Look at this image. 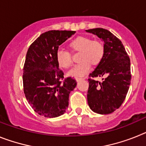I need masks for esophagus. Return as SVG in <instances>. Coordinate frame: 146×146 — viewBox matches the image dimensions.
<instances>
[{"mask_svg": "<svg viewBox=\"0 0 146 146\" xmlns=\"http://www.w3.org/2000/svg\"><path fill=\"white\" fill-rule=\"evenodd\" d=\"M83 79H84L83 78H79V77H76V80L77 82H79V81L83 80Z\"/></svg>", "mask_w": 146, "mask_h": 146, "instance_id": "1", "label": "esophagus"}]
</instances>
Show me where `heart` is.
<instances>
[{
    "label": "heart",
    "instance_id": "obj_1",
    "mask_svg": "<svg viewBox=\"0 0 146 146\" xmlns=\"http://www.w3.org/2000/svg\"><path fill=\"white\" fill-rule=\"evenodd\" d=\"M70 48L73 51L80 52L79 61L69 71L68 74L72 76H83L91 69L92 64L96 65L99 64L104 55V46L98 40H91L87 36H78L70 42ZM56 60L59 67L69 68L73 64V59L69 52L64 49H58L56 52Z\"/></svg>",
    "mask_w": 146,
    "mask_h": 146
}]
</instances>
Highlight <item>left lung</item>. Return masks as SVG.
I'll use <instances>...</instances> for the list:
<instances>
[{
  "instance_id": "1",
  "label": "left lung",
  "mask_w": 146,
  "mask_h": 146,
  "mask_svg": "<svg viewBox=\"0 0 146 146\" xmlns=\"http://www.w3.org/2000/svg\"><path fill=\"white\" fill-rule=\"evenodd\" d=\"M86 31L97 35L104 42L103 59L89 76H107L102 82L88 78L87 102L94 112L110 114L117 110L126 98L131 78L130 59L121 41L110 31L96 28Z\"/></svg>"
}]
</instances>
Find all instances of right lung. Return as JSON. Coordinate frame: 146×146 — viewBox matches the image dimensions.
<instances>
[{"label": "right lung", "mask_w": 146, "mask_h": 146, "mask_svg": "<svg viewBox=\"0 0 146 146\" xmlns=\"http://www.w3.org/2000/svg\"><path fill=\"white\" fill-rule=\"evenodd\" d=\"M76 31H46L30 45L23 67V91L28 102L40 115L56 117L68 106L69 94L76 86L71 77L64 78L56 52Z\"/></svg>", "instance_id": "right-lung-1"}]
</instances>
